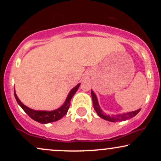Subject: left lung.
<instances>
[{"mask_svg":"<svg viewBox=\"0 0 161 161\" xmlns=\"http://www.w3.org/2000/svg\"><path fill=\"white\" fill-rule=\"evenodd\" d=\"M92 102H93V106L94 108H95V111L97 112V115H98L100 117H101L102 119H106V120L110 121V122H120V121H124L126 120V119H131V118L134 117L136 114H138V112L141 110V109H138V110H136V111L132 112H129L126 113V114H119V115L117 116H108L104 114V113L102 112L101 109L100 108L98 102H97V97H96L95 94L94 93L93 91H92Z\"/></svg>","mask_w":161,"mask_h":161,"instance_id":"1","label":"left lung"}]
</instances>
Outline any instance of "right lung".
<instances>
[{
  "label": "right lung",
  "mask_w": 161,
  "mask_h": 161,
  "mask_svg": "<svg viewBox=\"0 0 161 161\" xmlns=\"http://www.w3.org/2000/svg\"><path fill=\"white\" fill-rule=\"evenodd\" d=\"M79 86H80V84H78L70 91L67 97H66L65 103H64L62 107H60V108L57 109L55 110H52V111H40V110H32V109L25 106L19 101L15 91H14V95H15V98L18 104H19V106L23 108L24 111L28 115L30 116L32 119H34V120L40 123H48L59 120L60 119H61L63 116L66 115L68 110H69V108L70 106V101H71L72 97H73V95H75V93L78 90Z\"/></svg>",
  "instance_id": "1"
}]
</instances>
